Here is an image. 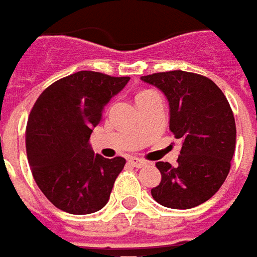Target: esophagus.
I'll return each instance as SVG.
<instances>
[{"mask_svg":"<svg viewBox=\"0 0 257 257\" xmlns=\"http://www.w3.org/2000/svg\"><path fill=\"white\" fill-rule=\"evenodd\" d=\"M129 163L134 166V167H138V169H141L143 166L148 165V162L146 160H143V159H139V158H132L129 160Z\"/></svg>","mask_w":257,"mask_h":257,"instance_id":"1","label":"esophagus"}]
</instances>
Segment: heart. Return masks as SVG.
<instances>
[{
	"instance_id": "obj_1",
	"label": "heart",
	"mask_w": 257,
	"mask_h": 257,
	"mask_svg": "<svg viewBox=\"0 0 257 257\" xmlns=\"http://www.w3.org/2000/svg\"><path fill=\"white\" fill-rule=\"evenodd\" d=\"M143 92H148V91H143ZM143 92H141V94H143Z\"/></svg>"
}]
</instances>
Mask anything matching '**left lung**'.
I'll use <instances>...</instances> for the list:
<instances>
[{"instance_id":"obj_1","label":"left lung","mask_w":257,"mask_h":257,"mask_svg":"<svg viewBox=\"0 0 257 257\" xmlns=\"http://www.w3.org/2000/svg\"><path fill=\"white\" fill-rule=\"evenodd\" d=\"M141 80L165 94L169 128L181 141L177 165L156 163L162 181L152 197L167 208H194L215 194L231 169L236 126L229 102L212 80L195 73L173 70Z\"/></svg>"}]
</instances>
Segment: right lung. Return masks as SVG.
I'll use <instances>...</instances> for the list:
<instances>
[{
  "instance_id": "obj_1",
  "label": "right lung",
  "mask_w": 257,
  "mask_h": 257,
  "mask_svg": "<svg viewBox=\"0 0 257 257\" xmlns=\"http://www.w3.org/2000/svg\"><path fill=\"white\" fill-rule=\"evenodd\" d=\"M129 77L78 71L60 78L36 99L26 126V156L33 179L64 212L85 215L106 205L125 159L95 155L92 129L104 106Z\"/></svg>"
}]
</instances>
